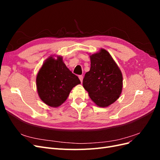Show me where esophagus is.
<instances>
[{
    "instance_id": "1",
    "label": "esophagus",
    "mask_w": 160,
    "mask_h": 160,
    "mask_svg": "<svg viewBox=\"0 0 160 160\" xmlns=\"http://www.w3.org/2000/svg\"><path fill=\"white\" fill-rule=\"evenodd\" d=\"M79 79H80V81H81V82L82 83V82H83V77L82 76V75H79Z\"/></svg>"
}]
</instances>
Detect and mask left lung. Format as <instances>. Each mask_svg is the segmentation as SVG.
Here are the masks:
<instances>
[{"mask_svg":"<svg viewBox=\"0 0 160 160\" xmlns=\"http://www.w3.org/2000/svg\"><path fill=\"white\" fill-rule=\"evenodd\" d=\"M91 68L83 80V86L91 99L101 108L113 103L122 93L123 76L109 52L101 49L90 55Z\"/></svg>","mask_w":160,"mask_h":160,"instance_id":"1","label":"left lung"}]
</instances>
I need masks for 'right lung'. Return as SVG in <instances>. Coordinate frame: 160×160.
I'll return each instance as SVG.
<instances>
[{
    "label": "right lung",
    "instance_id": "right-lung-1",
    "mask_svg": "<svg viewBox=\"0 0 160 160\" xmlns=\"http://www.w3.org/2000/svg\"><path fill=\"white\" fill-rule=\"evenodd\" d=\"M36 83L40 99L50 107L57 108L65 102L72 89L81 81L67 68L61 56H57V59L50 56L38 71Z\"/></svg>",
    "mask_w": 160,
    "mask_h": 160
}]
</instances>
